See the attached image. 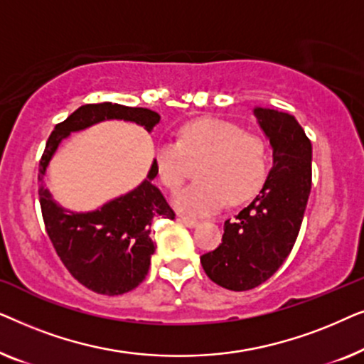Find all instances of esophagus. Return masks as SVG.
Masks as SVG:
<instances>
[{"label":"esophagus","instance_id":"34e87169","mask_svg":"<svg viewBox=\"0 0 364 364\" xmlns=\"http://www.w3.org/2000/svg\"><path fill=\"white\" fill-rule=\"evenodd\" d=\"M178 220H181L182 223H183V225H187V227H197V220H196V218H188V217H183V215H181V217H178Z\"/></svg>","mask_w":364,"mask_h":364}]
</instances>
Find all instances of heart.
Here are the masks:
<instances>
[{
  "instance_id": "obj_1",
  "label": "heart",
  "mask_w": 364,
  "mask_h": 364,
  "mask_svg": "<svg viewBox=\"0 0 364 364\" xmlns=\"http://www.w3.org/2000/svg\"><path fill=\"white\" fill-rule=\"evenodd\" d=\"M187 159L197 161V181L178 193V210L203 215L220 208L227 198L238 203L255 196L265 182L267 142L255 132L215 117H202L178 129L177 142H164L156 151L159 181L176 192L187 177Z\"/></svg>"
}]
</instances>
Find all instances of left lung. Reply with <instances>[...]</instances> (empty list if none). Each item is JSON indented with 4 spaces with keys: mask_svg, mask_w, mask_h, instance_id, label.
I'll return each instance as SVG.
<instances>
[{
    "mask_svg": "<svg viewBox=\"0 0 364 364\" xmlns=\"http://www.w3.org/2000/svg\"><path fill=\"white\" fill-rule=\"evenodd\" d=\"M273 147V167L258 196L223 223L222 243L200 263L213 283L232 291L267 282L290 255L311 191V142L287 112L257 107Z\"/></svg>",
    "mask_w": 364,
    "mask_h": 364,
    "instance_id": "obj_1",
    "label": "left lung"
}]
</instances>
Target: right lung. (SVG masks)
<instances>
[{
	"mask_svg": "<svg viewBox=\"0 0 364 364\" xmlns=\"http://www.w3.org/2000/svg\"><path fill=\"white\" fill-rule=\"evenodd\" d=\"M104 119L132 121L151 131L161 116L146 107L112 102L81 106L66 121L56 124L48 139L39 161L38 193L44 228L66 270L89 290L114 296L131 291L142 283L156 252L151 238L152 220H173L176 212L152 183L157 177L156 162L141 186L106 203L101 210L73 213L56 205L43 186L49 159L64 137Z\"/></svg>",
	"mask_w": 364,
	"mask_h": 364,
	"instance_id": "right-lung-1",
	"label": "right lung"
}]
</instances>
